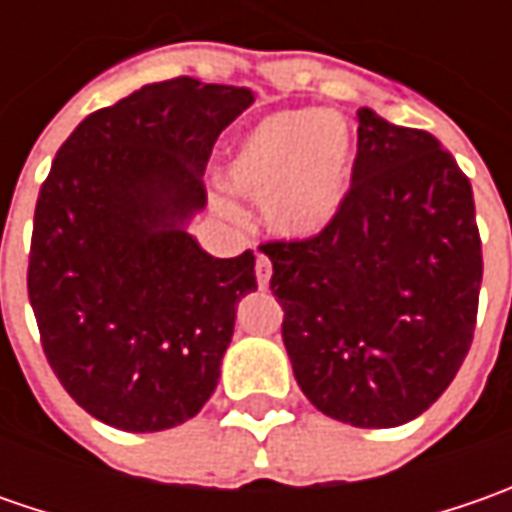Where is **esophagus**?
Returning a JSON list of instances; mask_svg holds the SVG:
<instances>
[{
  "mask_svg": "<svg viewBox=\"0 0 512 512\" xmlns=\"http://www.w3.org/2000/svg\"><path fill=\"white\" fill-rule=\"evenodd\" d=\"M270 273H273L270 259H267V256H259V259H256V282H259V287H262V290L270 285Z\"/></svg>",
  "mask_w": 512,
  "mask_h": 512,
  "instance_id": "esophagus-1",
  "label": "esophagus"
}]
</instances>
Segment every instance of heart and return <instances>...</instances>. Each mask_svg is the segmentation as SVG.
<instances>
[{
    "label": "heart",
    "mask_w": 512,
    "mask_h": 512,
    "mask_svg": "<svg viewBox=\"0 0 512 512\" xmlns=\"http://www.w3.org/2000/svg\"><path fill=\"white\" fill-rule=\"evenodd\" d=\"M350 125L325 110H282L247 130L227 179L262 205L265 225L287 242H310L339 219L353 179Z\"/></svg>",
    "instance_id": "obj_1"
}]
</instances>
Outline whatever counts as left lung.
<instances>
[{
  "label": "left lung",
  "instance_id": "obj_1",
  "mask_svg": "<svg viewBox=\"0 0 512 512\" xmlns=\"http://www.w3.org/2000/svg\"><path fill=\"white\" fill-rule=\"evenodd\" d=\"M282 339L310 404L353 427L422 416L473 342L482 239L473 187L427 130L359 110L339 219L310 242H270Z\"/></svg>",
  "mask_w": 512,
  "mask_h": 512
}]
</instances>
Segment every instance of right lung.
<instances>
[{"instance_id": "add662e5", "label": "right lung", "mask_w": 512, "mask_h": 512, "mask_svg": "<svg viewBox=\"0 0 512 512\" xmlns=\"http://www.w3.org/2000/svg\"><path fill=\"white\" fill-rule=\"evenodd\" d=\"M253 90L179 76L90 113L33 213L28 296L42 347L93 419L156 433L213 396L256 256L216 259L190 233L219 133Z\"/></svg>"}]
</instances>
